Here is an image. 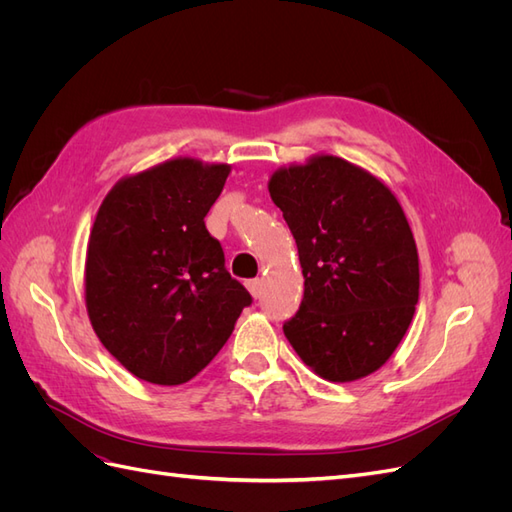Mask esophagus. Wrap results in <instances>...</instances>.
I'll use <instances>...</instances> for the list:
<instances>
[{
	"label": "esophagus",
	"instance_id": "esophagus-1",
	"mask_svg": "<svg viewBox=\"0 0 512 512\" xmlns=\"http://www.w3.org/2000/svg\"><path fill=\"white\" fill-rule=\"evenodd\" d=\"M245 286H247V290H250V294H252L254 299L260 297V280H250Z\"/></svg>",
	"mask_w": 512,
	"mask_h": 512
}]
</instances>
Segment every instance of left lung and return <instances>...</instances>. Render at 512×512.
I'll return each instance as SVG.
<instances>
[{
  "label": "left lung",
  "mask_w": 512,
  "mask_h": 512,
  "mask_svg": "<svg viewBox=\"0 0 512 512\" xmlns=\"http://www.w3.org/2000/svg\"><path fill=\"white\" fill-rule=\"evenodd\" d=\"M269 194L297 241L305 292L284 335L329 382L378 371L418 303V254L389 185L337 156L277 168Z\"/></svg>",
  "instance_id": "1"
}]
</instances>
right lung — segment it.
Returning a JSON list of instances; mask_svg holds the SVG:
<instances>
[{"label": "right lung", "mask_w": 512, "mask_h": 512, "mask_svg": "<svg viewBox=\"0 0 512 512\" xmlns=\"http://www.w3.org/2000/svg\"><path fill=\"white\" fill-rule=\"evenodd\" d=\"M228 175V164L173 158L119 179L98 209L87 314L102 346L145 382L192 380L252 303L205 226Z\"/></svg>", "instance_id": "obj_1"}]
</instances>
